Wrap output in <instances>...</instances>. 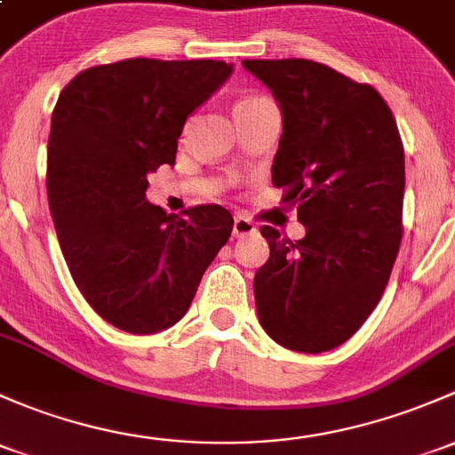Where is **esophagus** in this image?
<instances>
[{"mask_svg": "<svg viewBox=\"0 0 455 455\" xmlns=\"http://www.w3.org/2000/svg\"><path fill=\"white\" fill-rule=\"evenodd\" d=\"M257 231L255 222L246 215H235V222H233V237H246L252 235Z\"/></svg>", "mask_w": 455, "mask_h": 455, "instance_id": "1", "label": "esophagus"}]
</instances>
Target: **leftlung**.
<instances>
[{"label": "left lung", "instance_id": "8db88e82", "mask_svg": "<svg viewBox=\"0 0 455 455\" xmlns=\"http://www.w3.org/2000/svg\"><path fill=\"white\" fill-rule=\"evenodd\" d=\"M272 91L283 135L272 164L303 240L261 227L270 259L255 275L261 327L281 347L323 353L379 303L403 235L405 159L388 104L371 84L305 59L242 60Z\"/></svg>", "mask_w": 455, "mask_h": 455}]
</instances>
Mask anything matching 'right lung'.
I'll list each match as a JSON object with an SVG mask.
<instances>
[{"label":"right lung","instance_id":"right-lung-1","mask_svg":"<svg viewBox=\"0 0 455 455\" xmlns=\"http://www.w3.org/2000/svg\"><path fill=\"white\" fill-rule=\"evenodd\" d=\"M224 60L128 59L60 91L47 141V200L76 285L107 323L148 336L183 318L233 231L220 204L167 215L148 174L174 164L185 119L231 76Z\"/></svg>","mask_w":455,"mask_h":455}]
</instances>
